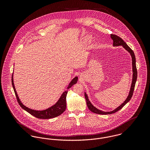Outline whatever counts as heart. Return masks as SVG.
Here are the masks:
<instances>
[{
	"label": "heart",
	"instance_id": "b5f03b06",
	"mask_svg": "<svg viewBox=\"0 0 150 150\" xmlns=\"http://www.w3.org/2000/svg\"><path fill=\"white\" fill-rule=\"evenodd\" d=\"M91 42L90 39H88V42Z\"/></svg>",
	"mask_w": 150,
	"mask_h": 150
}]
</instances>
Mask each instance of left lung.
Segmentation results:
<instances>
[{
    "label": "left lung",
    "instance_id": "1",
    "mask_svg": "<svg viewBox=\"0 0 150 150\" xmlns=\"http://www.w3.org/2000/svg\"><path fill=\"white\" fill-rule=\"evenodd\" d=\"M110 37L111 38V39L113 41V46L114 47H117V46H120L122 45L128 52L130 53L131 57H132V71H133V77H132V84H131V86H130V89L129 91V93L128 96L127 97V98L126 99V100L118 107L116 108L115 109H114V110L111 111H102L98 109L97 108L93 106L92 103H91V102L89 101L88 97L85 92L84 95H85V98H86V105L88 107V108L93 112L96 113V114H111L112 113H114L117 111H118V110H120V109H121L122 107H124L129 101L130 100L131 98L132 97L133 93V91H134V86H135V84L137 80V69H136V58H135V55L134 54L133 51V50L129 47L128 45L127 44V43H125L121 38H120L119 36H117V35H111Z\"/></svg>",
    "mask_w": 150,
    "mask_h": 150
}]
</instances>
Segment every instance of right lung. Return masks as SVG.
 <instances>
[{"mask_svg": "<svg viewBox=\"0 0 150 150\" xmlns=\"http://www.w3.org/2000/svg\"><path fill=\"white\" fill-rule=\"evenodd\" d=\"M13 73L12 74V79H11V82H12V86L14 89V91L15 92L17 101L20 105V106L25 111H26L27 112H28L29 113H30L31 115H33L34 117L38 118H40V119H50V118H55L56 117L59 116V115H61V114H62L66 108V95L67 93V90L73 86L74 84H76L77 81H78V77H75L74 78H73L71 81H70V83L69 84V85L67 86V88H66V91H65L62 93V94L61 95V97L59 98V99H58V100L55 103V104H54V105H52V106H51L45 110H33V109H31L29 107H27L25 106V105H23V103H22L21 101L20 100L17 92L16 91L15 86H14V79H13Z\"/></svg>", "mask_w": 150, "mask_h": 150, "instance_id": "add662e5", "label": "right lung"}]
</instances>
